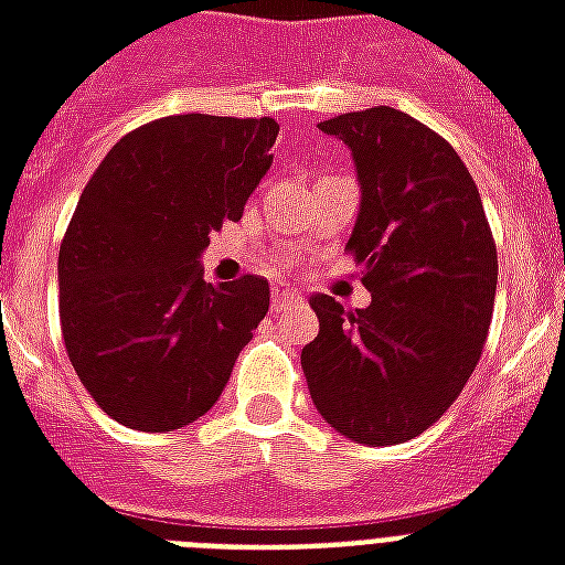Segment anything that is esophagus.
<instances>
[{"mask_svg":"<svg viewBox=\"0 0 565 565\" xmlns=\"http://www.w3.org/2000/svg\"><path fill=\"white\" fill-rule=\"evenodd\" d=\"M296 299H299V296H296V290H292L290 284H275L273 287V308L275 310L290 308Z\"/></svg>","mask_w":565,"mask_h":565,"instance_id":"obj_1","label":"esophagus"}]
</instances>
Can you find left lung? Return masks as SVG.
<instances>
[{
	"label": "left lung",
	"instance_id": "left-lung-1",
	"mask_svg": "<svg viewBox=\"0 0 565 565\" xmlns=\"http://www.w3.org/2000/svg\"><path fill=\"white\" fill-rule=\"evenodd\" d=\"M352 149L361 213L349 252L372 305L313 296L301 370L322 419L363 446L419 437L481 361L499 257L481 193L448 140L377 105L319 122Z\"/></svg>",
	"mask_w": 565,
	"mask_h": 565
}]
</instances>
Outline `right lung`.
Returning a JSON list of instances; mask_svg holds the SVG:
<instances>
[{
  "instance_id": "1",
  "label": "right lung",
  "mask_w": 565,
  "mask_h": 565,
  "mask_svg": "<svg viewBox=\"0 0 565 565\" xmlns=\"http://www.w3.org/2000/svg\"><path fill=\"white\" fill-rule=\"evenodd\" d=\"M278 122L179 114L128 131L87 181L57 255L61 334L110 419L163 434L211 411L269 310L257 275L199 257L273 167Z\"/></svg>"
}]
</instances>
